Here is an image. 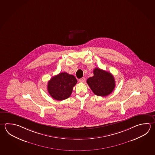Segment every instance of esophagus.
I'll return each mask as SVG.
<instances>
[{
  "mask_svg": "<svg viewBox=\"0 0 155 155\" xmlns=\"http://www.w3.org/2000/svg\"><path fill=\"white\" fill-rule=\"evenodd\" d=\"M85 80V79L84 77H82V78L79 79V81L81 82H84Z\"/></svg>",
  "mask_w": 155,
  "mask_h": 155,
  "instance_id": "34e87169",
  "label": "esophagus"
}]
</instances>
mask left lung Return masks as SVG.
Here are the masks:
<instances>
[{
	"mask_svg": "<svg viewBox=\"0 0 155 155\" xmlns=\"http://www.w3.org/2000/svg\"><path fill=\"white\" fill-rule=\"evenodd\" d=\"M94 76L87 82L94 93L100 97H106L113 91L115 87L114 77L110 72L98 68L93 71Z\"/></svg>",
	"mask_w": 155,
	"mask_h": 155,
	"instance_id": "left-lung-1",
	"label": "left lung"
}]
</instances>
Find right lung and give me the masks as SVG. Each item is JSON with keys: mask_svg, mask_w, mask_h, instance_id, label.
Listing matches in <instances>:
<instances>
[{"mask_svg": "<svg viewBox=\"0 0 155 155\" xmlns=\"http://www.w3.org/2000/svg\"><path fill=\"white\" fill-rule=\"evenodd\" d=\"M77 83V80L73 75L62 72L50 79L47 88L53 99L61 101L70 97L73 87Z\"/></svg>", "mask_w": 155, "mask_h": 155, "instance_id": "add662e5", "label": "right lung"}]
</instances>
